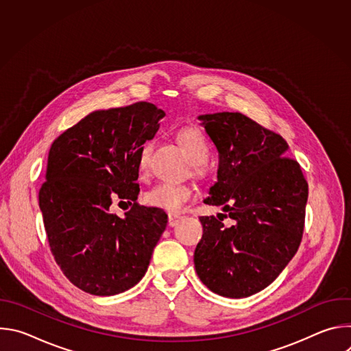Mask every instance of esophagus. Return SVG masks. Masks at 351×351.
Instances as JSON below:
<instances>
[{
  "label": "esophagus",
  "instance_id": "esophagus-1",
  "mask_svg": "<svg viewBox=\"0 0 351 351\" xmlns=\"http://www.w3.org/2000/svg\"><path fill=\"white\" fill-rule=\"evenodd\" d=\"M182 218L179 217V215H173V214H169L168 215V226H171V228H173V226H176L178 223H179V221H180Z\"/></svg>",
  "mask_w": 351,
  "mask_h": 351
}]
</instances>
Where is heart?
Here are the masks:
<instances>
[{
	"label": "heart",
	"mask_w": 351,
	"mask_h": 351,
	"mask_svg": "<svg viewBox=\"0 0 351 351\" xmlns=\"http://www.w3.org/2000/svg\"><path fill=\"white\" fill-rule=\"evenodd\" d=\"M178 140L184 148L194 168L206 164L211 154V147L206 136L194 128H183L178 132ZM152 152V143L147 141L141 145L137 154V171L140 176L148 173V156ZM194 195V187L189 183H171L162 182L156 184L152 190L145 193V203L158 210L169 214H178L183 210L184 204L189 203Z\"/></svg>",
	"instance_id": "1"
}]
</instances>
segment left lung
<instances>
[{
  "instance_id": "8db88e82",
  "label": "left lung",
  "mask_w": 351,
  "mask_h": 351,
  "mask_svg": "<svg viewBox=\"0 0 351 351\" xmlns=\"http://www.w3.org/2000/svg\"><path fill=\"white\" fill-rule=\"evenodd\" d=\"M198 119L219 154L218 180L204 203L222 206L233 225L199 217L195 272L219 295L248 297L269 286L297 253L308 183L298 162L285 157L289 145L280 134L240 112Z\"/></svg>"
}]
</instances>
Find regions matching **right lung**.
<instances>
[{
  "label": "right lung",
  "mask_w": 351,
  "mask_h": 351,
  "mask_svg": "<svg viewBox=\"0 0 351 351\" xmlns=\"http://www.w3.org/2000/svg\"><path fill=\"white\" fill-rule=\"evenodd\" d=\"M165 112L152 103L94 111L51 144L38 191L49 248L64 275L94 295H114L144 276L168 215L137 204V154ZM131 210L109 213L112 199ZM123 203V202H121Z\"/></svg>",
  "instance_id": "obj_1"
}]
</instances>
